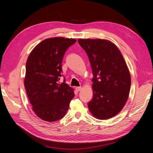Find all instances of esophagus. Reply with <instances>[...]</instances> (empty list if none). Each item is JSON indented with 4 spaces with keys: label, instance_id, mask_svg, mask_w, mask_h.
<instances>
[{
    "label": "esophagus",
    "instance_id": "esophagus-1",
    "mask_svg": "<svg viewBox=\"0 0 153 153\" xmlns=\"http://www.w3.org/2000/svg\"><path fill=\"white\" fill-rule=\"evenodd\" d=\"M75 89H76V91L77 92H79V91H81L82 87H76L75 88Z\"/></svg>",
    "mask_w": 153,
    "mask_h": 153
}]
</instances>
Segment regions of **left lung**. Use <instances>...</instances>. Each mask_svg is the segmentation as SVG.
Masks as SVG:
<instances>
[{"instance_id":"1","label":"left lung","mask_w":153,"mask_h":153,"mask_svg":"<svg viewBox=\"0 0 153 153\" xmlns=\"http://www.w3.org/2000/svg\"><path fill=\"white\" fill-rule=\"evenodd\" d=\"M91 65L93 98L88 108L93 116L105 120L116 115L128 100L131 76L117 46L102 39H78Z\"/></svg>"}]
</instances>
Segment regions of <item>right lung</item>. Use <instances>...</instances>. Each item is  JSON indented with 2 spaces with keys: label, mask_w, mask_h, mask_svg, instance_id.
I'll return each instance as SVG.
<instances>
[{
  "label": "right lung",
  "mask_w": 153,
  "mask_h": 153,
  "mask_svg": "<svg viewBox=\"0 0 153 153\" xmlns=\"http://www.w3.org/2000/svg\"><path fill=\"white\" fill-rule=\"evenodd\" d=\"M76 39L62 37L48 38L37 45L26 62L24 86L36 115L45 121L62 119L75 96L65 82L59 84L64 53ZM65 82V80H64Z\"/></svg>",
  "instance_id": "1"
}]
</instances>
